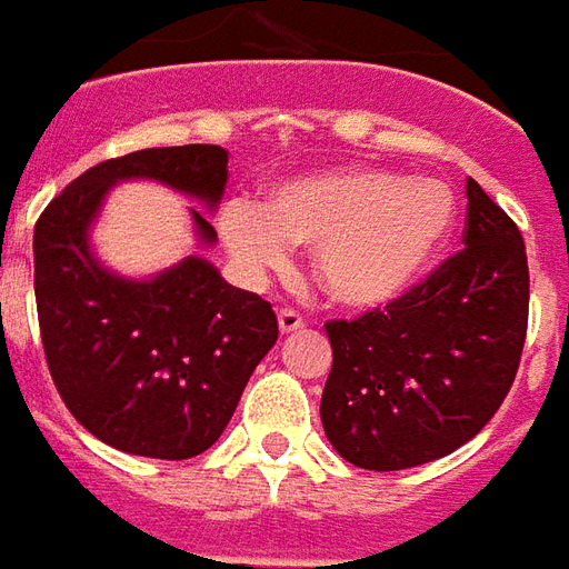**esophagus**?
Instances as JSON below:
<instances>
[{"mask_svg":"<svg viewBox=\"0 0 569 569\" xmlns=\"http://www.w3.org/2000/svg\"><path fill=\"white\" fill-rule=\"evenodd\" d=\"M306 327V318H302L297 309H281L279 312V330L281 333H293V330H300Z\"/></svg>","mask_w":569,"mask_h":569,"instance_id":"obj_1","label":"esophagus"}]
</instances>
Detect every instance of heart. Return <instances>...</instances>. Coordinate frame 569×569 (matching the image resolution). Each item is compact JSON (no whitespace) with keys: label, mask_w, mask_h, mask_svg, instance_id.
<instances>
[{"label":"heart","mask_w":569,"mask_h":569,"mask_svg":"<svg viewBox=\"0 0 569 569\" xmlns=\"http://www.w3.org/2000/svg\"><path fill=\"white\" fill-rule=\"evenodd\" d=\"M451 221L455 197L437 178L346 166L284 181L260 209L230 202L221 233L242 267L279 269L284 248H302L330 300L381 306L425 272Z\"/></svg>","instance_id":"1"}]
</instances>
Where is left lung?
Returning a JSON list of instances; mask_svg holds the SVG:
<instances>
[{"instance_id": "8db88e82", "label": "left lung", "mask_w": 569, "mask_h": 569, "mask_svg": "<svg viewBox=\"0 0 569 569\" xmlns=\"http://www.w3.org/2000/svg\"><path fill=\"white\" fill-rule=\"evenodd\" d=\"M530 276L516 221L467 178L463 248L385 309L327 321L321 421L363 470H409L460 449L512 388Z\"/></svg>"}]
</instances>
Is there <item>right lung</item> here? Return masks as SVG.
Returning a JSON list of instances; mask_svg holds the SVG:
<instances>
[{"mask_svg":"<svg viewBox=\"0 0 569 569\" xmlns=\"http://www.w3.org/2000/svg\"><path fill=\"white\" fill-rule=\"evenodd\" d=\"M127 178H153L218 206L227 151L181 144L123 153L48 202L32 239L41 346L66 409L106 446L197 458L230 425L251 372L279 339V321L263 297L227 284L202 257L148 281L102 269L87 230ZM193 223L202 242H214L199 211Z\"/></svg>","mask_w":569,"mask_h":569,"instance_id":"1","label":"right lung"}]
</instances>
